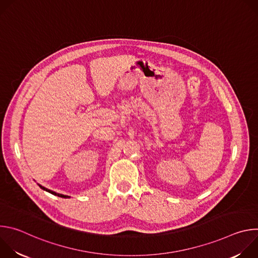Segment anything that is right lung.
Segmentation results:
<instances>
[{"instance_id":"1","label":"right lung","mask_w":258,"mask_h":258,"mask_svg":"<svg viewBox=\"0 0 258 258\" xmlns=\"http://www.w3.org/2000/svg\"><path fill=\"white\" fill-rule=\"evenodd\" d=\"M39 186H40V188L43 189L44 191H47V192H49V193H51V194H53V195H55V196H58V197H61V198H69V196H67V195H63V194L56 193V192L51 191V190H49V189H47V188H45V187H43V186H41V185H39Z\"/></svg>"}]
</instances>
